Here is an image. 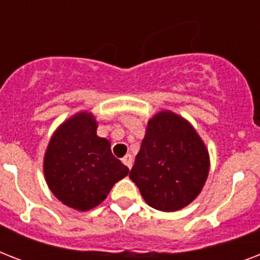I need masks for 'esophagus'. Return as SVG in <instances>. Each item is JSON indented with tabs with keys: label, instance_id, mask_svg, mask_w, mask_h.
I'll return each mask as SVG.
<instances>
[{
	"label": "esophagus",
	"instance_id": "1",
	"mask_svg": "<svg viewBox=\"0 0 260 260\" xmlns=\"http://www.w3.org/2000/svg\"><path fill=\"white\" fill-rule=\"evenodd\" d=\"M122 163L125 165L128 169H131L132 167V165H134V158H132V155L131 154H126L124 158H122Z\"/></svg>",
	"mask_w": 260,
	"mask_h": 260
}]
</instances>
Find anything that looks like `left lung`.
Segmentation results:
<instances>
[{"instance_id": "8db88e82", "label": "left lung", "mask_w": 260, "mask_h": 260, "mask_svg": "<svg viewBox=\"0 0 260 260\" xmlns=\"http://www.w3.org/2000/svg\"><path fill=\"white\" fill-rule=\"evenodd\" d=\"M209 173L205 144L189 122L171 112L151 118L129 178L150 206L175 212L189 205Z\"/></svg>"}]
</instances>
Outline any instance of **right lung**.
<instances>
[{
  "label": "right lung",
  "instance_id": "1",
  "mask_svg": "<svg viewBox=\"0 0 260 260\" xmlns=\"http://www.w3.org/2000/svg\"><path fill=\"white\" fill-rule=\"evenodd\" d=\"M97 122L82 112L63 122L51 138L44 156V175L51 191L64 205L89 210L101 204L116 182L129 170L97 136Z\"/></svg>",
  "mask_w": 260,
  "mask_h": 260
}]
</instances>
